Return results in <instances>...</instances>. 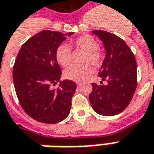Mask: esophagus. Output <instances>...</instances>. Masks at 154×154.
<instances>
[{
	"label": "esophagus",
	"instance_id": "esophagus-1",
	"mask_svg": "<svg viewBox=\"0 0 154 154\" xmlns=\"http://www.w3.org/2000/svg\"><path fill=\"white\" fill-rule=\"evenodd\" d=\"M76 85H77V86H79V85H81V83H79V82H76Z\"/></svg>",
	"mask_w": 154,
	"mask_h": 154
}]
</instances>
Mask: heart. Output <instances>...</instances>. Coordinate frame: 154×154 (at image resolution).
Returning a JSON list of instances; mask_svg holds the SVG:
<instances>
[{"mask_svg": "<svg viewBox=\"0 0 154 154\" xmlns=\"http://www.w3.org/2000/svg\"><path fill=\"white\" fill-rule=\"evenodd\" d=\"M71 46L75 50L84 51L82 56L83 63H90L95 67H99L103 61L104 55L99 48L97 41L89 35H85L71 41ZM57 62L63 67H67L72 60V50L66 44H61L57 47L55 51ZM90 63L73 64L66 69L63 72V76L66 79L77 82L83 81L93 72Z\"/></svg>", "mask_w": 154, "mask_h": 154, "instance_id": "obj_1", "label": "heart"}]
</instances>
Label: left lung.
<instances>
[{"mask_svg": "<svg viewBox=\"0 0 154 154\" xmlns=\"http://www.w3.org/2000/svg\"><path fill=\"white\" fill-rule=\"evenodd\" d=\"M103 41L106 57L99 70L103 81L92 83L90 103L101 115L113 116L124 111L132 99L137 85V62L132 51L119 36L103 30H93Z\"/></svg>", "mask_w": 154, "mask_h": 154, "instance_id": "1", "label": "left lung"}]
</instances>
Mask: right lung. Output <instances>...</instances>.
I'll use <instances>...</instances> for the list:
<instances>
[{
	"label": "right lung",
	"instance_id": "add662e5",
	"mask_svg": "<svg viewBox=\"0 0 154 154\" xmlns=\"http://www.w3.org/2000/svg\"><path fill=\"white\" fill-rule=\"evenodd\" d=\"M70 32L69 36L72 35ZM61 32L42 30L22 46L13 65L12 78L19 103L36 121L56 124L69 114L71 101L76 90L73 80L60 81L61 69L56 60L57 47L66 40Z\"/></svg>",
	"mask_w": 154,
	"mask_h": 154
}]
</instances>
